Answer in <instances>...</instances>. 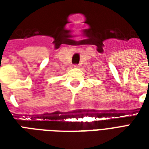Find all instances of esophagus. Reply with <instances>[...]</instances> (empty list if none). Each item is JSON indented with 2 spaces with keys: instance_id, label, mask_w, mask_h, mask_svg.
<instances>
[{
  "instance_id": "34e87169",
  "label": "esophagus",
  "mask_w": 149,
  "mask_h": 149,
  "mask_svg": "<svg viewBox=\"0 0 149 149\" xmlns=\"http://www.w3.org/2000/svg\"><path fill=\"white\" fill-rule=\"evenodd\" d=\"M74 67L75 68H80V67H81V65H80V64H79V65H75Z\"/></svg>"
}]
</instances>
